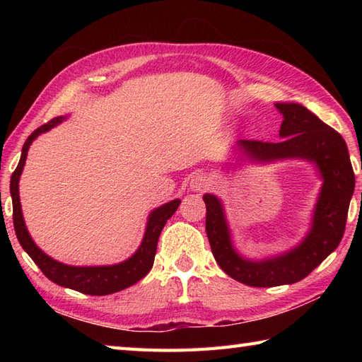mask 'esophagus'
Here are the masks:
<instances>
[{
  "label": "esophagus",
  "mask_w": 362,
  "mask_h": 362,
  "mask_svg": "<svg viewBox=\"0 0 362 362\" xmlns=\"http://www.w3.org/2000/svg\"><path fill=\"white\" fill-rule=\"evenodd\" d=\"M209 187H210V179L205 174H196V175L191 177V180H189L191 191L201 193V191L206 189Z\"/></svg>",
  "instance_id": "1"
}]
</instances>
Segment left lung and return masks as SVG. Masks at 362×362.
<instances>
[{
  "label": "left lung",
  "instance_id": "8db88e82",
  "mask_svg": "<svg viewBox=\"0 0 362 362\" xmlns=\"http://www.w3.org/2000/svg\"><path fill=\"white\" fill-rule=\"evenodd\" d=\"M281 113L279 143L238 140L235 160L226 168L243 163L267 165L283 160H303L316 169L322 187L311 214L310 230L294 247L266 258H247L236 250L228 227L224 204L214 194H204L206 205L205 232L216 263L233 280L255 288L292 284L314 271L339 245L349 205L355 191V174L347 144L334 129L327 126L306 107L296 103H276Z\"/></svg>",
  "mask_w": 362,
  "mask_h": 362
}]
</instances>
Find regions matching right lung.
<instances>
[{
  "mask_svg": "<svg viewBox=\"0 0 362 362\" xmlns=\"http://www.w3.org/2000/svg\"><path fill=\"white\" fill-rule=\"evenodd\" d=\"M68 115H65V117L52 118L49 122H46V124L35 129L34 132L28 136L25 144H23L18 166L13 171L11 179L15 235H17L21 247L25 249L28 255L33 258L34 263L40 267V271L48 276L51 281L59 284V286L83 292V294L109 296L113 294V292L132 286L136 281H140L143 276L148 275V272L152 269L153 258H156L157 243L161 230H163L166 221L173 216L177 209H179L180 199H174L171 202L160 205L149 213L140 247L135 250L132 257L121 261V263L109 266H70L60 263V261L51 258L49 255H46V253L34 243L26 228L20 204L18 182L23 173V168H25L26 163L28 151L33 141L38 135H42L45 132H48L52 127L62 124Z\"/></svg>",
  "mask_w": 362,
  "mask_h": 362,
  "instance_id": "obj_1",
  "label": "right lung"
}]
</instances>
